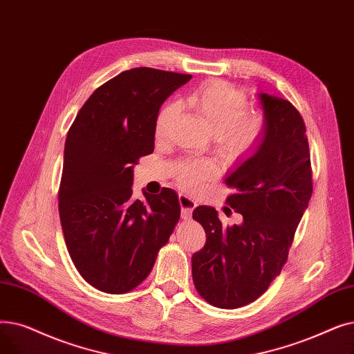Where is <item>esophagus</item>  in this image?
<instances>
[{"label": "esophagus", "instance_id": "obj_1", "mask_svg": "<svg viewBox=\"0 0 354 354\" xmlns=\"http://www.w3.org/2000/svg\"><path fill=\"white\" fill-rule=\"evenodd\" d=\"M178 201H180V206H181V217L184 218V221H187V218L192 217V213H193L194 207L197 206V203L192 197H189L186 194H180Z\"/></svg>", "mask_w": 354, "mask_h": 354}]
</instances>
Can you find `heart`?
I'll list each match as a JSON object with an SVG mask.
<instances>
[{"label": "heart", "mask_w": 354, "mask_h": 354, "mask_svg": "<svg viewBox=\"0 0 354 354\" xmlns=\"http://www.w3.org/2000/svg\"><path fill=\"white\" fill-rule=\"evenodd\" d=\"M187 104L203 118L207 128L225 153L243 156L255 151L265 138L266 120L259 111H248V97L239 88L226 82H210L193 91ZM177 113V104H165L156 118V136L162 137ZM213 174L206 161H187L177 165L176 177L184 189L194 190L201 180Z\"/></svg>", "instance_id": "heart-1"}]
</instances>
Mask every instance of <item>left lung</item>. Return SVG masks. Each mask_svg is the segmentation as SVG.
<instances>
[{"label": "left lung", "mask_w": 354, "mask_h": 354, "mask_svg": "<svg viewBox=\"0 0 354 354\" xmlns=\"http://www.w3.org/2000/svg\"><path fill=\"white\" fill-rule=\"evenodd\" d=\"M266 120L257 153L227 178L226 203L243 216L223 227L214 207L198 206L193 218L206 232L205 248L192 258L197 292L217 308H239L258 299L288 259L302 214L313 194L306 124L282 97L259 95ZM226 214L230 213L225 207Z\"/></svg>", "instance_id": "left-lung-1"}]
</instances>
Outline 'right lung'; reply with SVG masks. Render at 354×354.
I'll use <instances>...</instances> for the list:
<instances>
[{
	"mask_svg": "<svg viewBox=\"0 0 354 354\" xmlns=\"http://www.w3.org/2000/svg\"><path fill=\"white\" fill-rule=\"evenodd\" d=\"M192 75L153 67L100 85L77 112L64 144L59 214L69 255L88 283L125 294L149 275L180 218L176 192L132 197V168L154 151L164 100Z\"/></svg>",
	"mask_w": 354,
	"mask_h": 354,
	"instance_id": "right-lung-1",
	"label": "right lung"
}]
</instances>
